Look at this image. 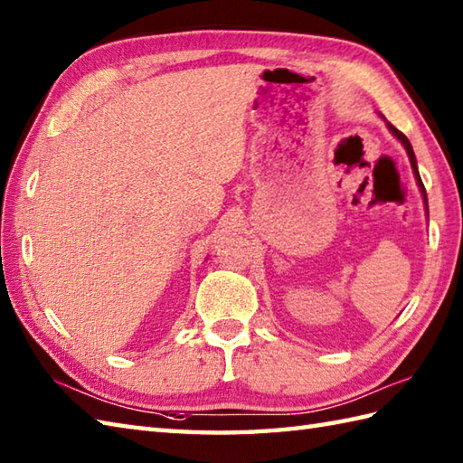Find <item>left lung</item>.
Wrapping results in <instances>:
<instances>
[{"label": "left lung", "instance_id": "obj_1", "mask_svg": "<svg viewBox=\"0 0 463 463\" xmlns=\"http://www.w3.org/2000/svg\"><path fill=\"white\" fill-rule=\"evenodd\" d=\"M388 129L394 133L398 139L402 141V145L406 146V153H408V156H410V163H411V169H414V175H416V179H418V184H420V189H421V194H424V203H426V206H428V196H426V189H424V183H421V179H420V173H418V165H416V155H414V149H411V145H410V141H408V137L402 133V131H398L394 125L392 123H388Z\"/></svg>", "mask_w": 463, "mask_h": 463}]
</instances>
